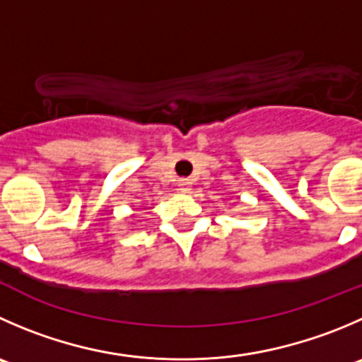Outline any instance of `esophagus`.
Instances as JSON below:
<instances>
[{
	"instance_id": "34e87169",
	"label": "esophagus",
	"mask_w": 362,
	"mask_h": 362,
	"mask_svg": "<svg viewBox=\"0 0 362 362\" xmlns=\"http://www.w3.org/2000/svg\"><path fill=\"white\" fill-rule=\"evenodd\" d=\"M178 191L180 192L191 191V180H187V178H182V180H178Z\"/></svg>"
}]
</instances>
